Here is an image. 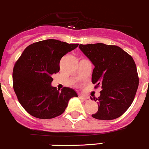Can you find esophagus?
Instances as JSON below:
<instances>
[{
	"label": "esophagus",
	"instance_id": "obj_1",
	"mask_svg": "<svg viewBox=\"0 0 149 149\" xmlns=\"http://www.w3.org/2000/svg\"><path fill=\"white\" fill-rule=\"evenodd\" d=\"M79 97L83 100L86 101V102H88V101L90 100V98L88 97H86V96H83V95H80Z\"/></svg>",
	"mask_w": 149,
	"mask_h": 149
}]
</instances>
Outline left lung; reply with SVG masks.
Masks as SVG:
<instances>
[{
	"label": "left lung",
	"instance_id": "8db88e82",
	"mask_svg": "<svg viewBox=\"0 0 149 149\" xmlns=\"http://www.w3.org/2000/svg\"><path fill=\"white\" fill-rule=\"evenodd\" d=\"M79 48L95 68L92 83L102 91L98 110L92 117L111 120L122 116L133 102L139 86V76L133 58L120 47L102 43L80 45Z\"/></svg>",
	"mask_w": 149,
	"mask_h": 149
}]
</instances>
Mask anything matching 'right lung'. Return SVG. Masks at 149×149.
Returning <instances> with one entry per match:
<instances>
[{
	"mask_svg": "<svg viewBox=\"0 0 149 149\" xmlns=\"http://www.w3.org/2000/svg\"><path fill=\"white\" fill-rule=\"evenodd\" d=\"M78 46L53 39L40 41L29 45L15 62L13 89L29 114L39 119L54 118L63 113L71 97H78L72 88L59 91L51 84L52 75L60 70L61 58Z\"/></svg>",
	"mask_w": 149,
	"mask_h": 149,
	"instance_id": "right-lung-1",
	"label": "right lung"
}]
</instances>
